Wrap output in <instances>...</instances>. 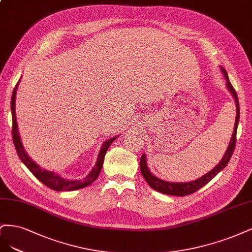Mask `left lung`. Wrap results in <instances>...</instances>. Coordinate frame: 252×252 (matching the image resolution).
Returning a JSON list of instances; mask_svg holds the SVG:
<instances>
[{
  "label": "left lung",
  "instance_id": "1",
  "mask_svg": "<svg viewBox=\"0 0 252 252\" xmlns=\"http://www.w3.org/2000/svg\"><path fill=\"white\" fill-rule=\"evenodd\" d=\"M221 70L223 72V74L226 78V87L228 89L229 92L231 93L232 97L234 98V102L235 105H237V117H235V124H234V129L232 133V137L231 140L229 142L228 149H227L226 153L224 154V156L222 158V160L220 161L215 168H213L210 172H208L207 174H205L204 176L200 177L199 179L193 180L190 182H168V181H164L161 180L159 178H157L156 176H154L150 169L148 168V164H147V157H145L144 154H142L141 159H140V170L141 174L143 176V178L145 179V181L148 182V184L151 186L153 189H155L159 192L165 193V194H169V196H188V194H190L194 191H197L198 189H200L201 188H203L205 184H207L210 180L214 179V178L221 172V170L228 164V162L232 156L234 148H235V142H237V129H238V125H239V120H240V105H239V99H238V95L237 92L233 89L232 85L229 82L228 75H227L226 70L221 67Z\"/></svg>",
  "mask_w": 252,
  "mask_h": 252
}]
</instances>
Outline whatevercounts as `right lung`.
<instances>
[{
    "instance_id": "1",
    "label": "right lung",
    "mask_w": 252,
    "mask_h": 252,
    "mask_svg": "<svg viewBox=\"0 0 252 252\" xmlns=\"http://www.w3.org/2000/svg\"><path fill=\"white\" fill-rule=\"evenodd\" d=\"M19 83L17 84V86H15V88L13 89V92H12L11 114H12V139H13L15 150H17V153H18L21 161L28 167L30 172L33 174L40 182L53 190H58V191L76 190V189H80L83 188H86V186H88V185L92 184L100 174L105 153H107L108 149L110 148V145L112 144L113 141L116 139L117 137H113L102 144L101 150L99 152V155H98V157H97L95 166L92 168L90 174H89L84 180H68V179H64V178L61 177L60 175L55 174L54 172H50V170H47V169H42V167L37 165L34 161H32L30 159V157L27 155L26 151L24 150V147H23L22 141H21V137L19 134L18 124H17V116H15V95H17Z\"/></svg>"
}]
</instances>
